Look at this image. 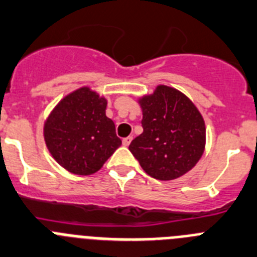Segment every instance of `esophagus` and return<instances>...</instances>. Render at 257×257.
I'll list each match as a JSON object with an SVG mask.
<instances>
[{
	"mask_svg": "<svg viewBox=\"0 0 257 257\" xmlns=\"http://www.w3.org/2000/svg\"><path fill=\"white\" fill-rule=\"evenodd\" d=\"M132 140H133V138H132V137L124 138V140H123V145H124V146H129V145H131Z\"/></svg>",
	"mask_w": 257,
	"mask_h": 257,
	"instance_id": "34e87169",
	"label": "esophagus"
}]
</instances>
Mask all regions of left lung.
<instances>
[{
    "label": "left lung",
    "instance_id": "left-lung-1",
    "mask_svg": "<svg viewBox=\"0 0 257 257\" xmlns=\"http://www.w3.org/2000/svg\"><path fill=\"white\" fill-rule=\"evenodd\" d=\"M143 133L129 145L150 177L173 180L189 172L201 159L206 143L202 115L186 94L168 85H157L141 97Z\"/></svg>",
    "mask_w": 257,
    "mask_h": 257
}]
</instances>
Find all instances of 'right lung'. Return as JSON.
I'll return each mask as SVG.
<instances>
[{
    "mask_svg": "<svg viewBox=\"0 0 257 257\" xmlns=\"http://www.w3.org/2000/svg\"><path fill=\"white\" fill-rule=\"evenodd\" d=\"M107 100L89 87L65 96L45 121L48 151L68 172L91 175L98 172L121 141L106 116Z\"/></svg>",
    "mask_w": 257,
    "mask_h": 257,
    "instance_id": "1",
    "label": "right lung"
}]
</instances>
